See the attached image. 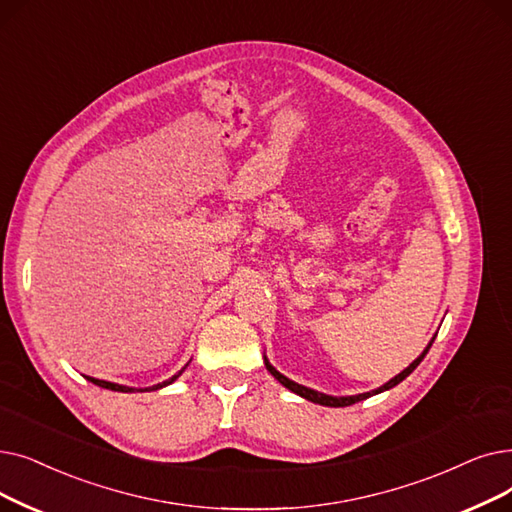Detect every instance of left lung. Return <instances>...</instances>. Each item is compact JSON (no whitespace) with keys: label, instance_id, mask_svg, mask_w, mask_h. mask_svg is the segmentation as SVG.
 Here are the masks:
<instances>
[{"label":"left lung","instance_id":"left-lung-1","mask_svg":"<svg viewBox=\"0 0 512 512\" xmlns=\"http://www.w3.org/2000/svg\"><path fill=\"white\" fill-rule=\"evenodd\" d=\"M433 341H435V337H433V339H431V343L425 347V351H422V353L418 355V358H416L408 368H404L402 372L395 374L391 381H387V383H385V385H381L379 389H372V391L358 393V395H326V393H320V391H316V389H309V387H305V385H299V383H295V381H291V379H286V376H284L282 372H278V370L270 364L268 355H263V362H265V368L270 370V374L274 376V379H276L282 387H286L288 391H293V393L301 395L303 399H307V402H314V404L328 406V408H345V406H351V404H355V402H362V399H368V397H372V395H376V393L389 391V389H393L395 385L402 383V381L406 379V376H410V374L416 370V366L422 362V358H425L427 351H429V347L433 345Z\"/></svg>","mask_w":512,"mask_h":512}]
</instances>
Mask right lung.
<instances>
[{"label":"right lung","instance_id":"add662e5","mask_svg":"<svg viewBox=\"0 0 512 512\" xmlns=\"http://www.w3.org/2000/svg\"><path fill=\"white\" fill-rule=\"evenodd\" d=\"M188 366V364H186ZM186 366L177 372V374H173L171 379H167V381H163V383H159V385H152V387H140V389H136V387H127V385H119V383H108V381H100V379H94V376H85L87 381L90 383H94V385H98V387H102V389H110V391H121V393H136V391H157V389H163V387H167V385H171L173 381H177L182 376V372L186 370Z\"/></svg>","mask_w":512,"mask_h":512}]
</instances>
